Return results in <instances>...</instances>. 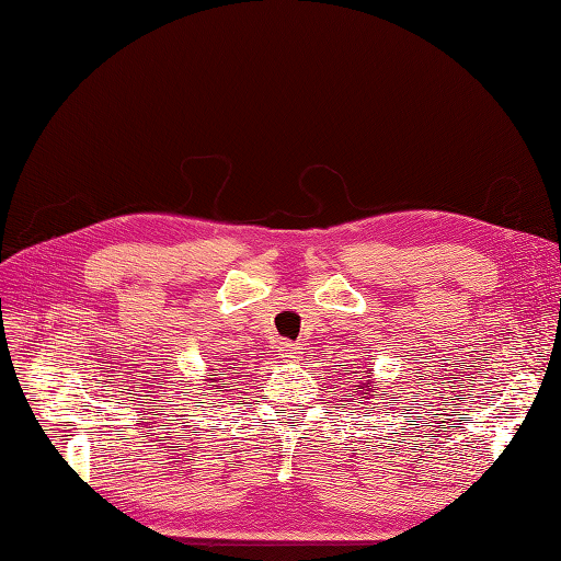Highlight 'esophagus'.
<instances>
[{
	"label": "esophagus",
	"instance_id": "34e87169",
	"mask_svg": "<svg viewBox=\"0 0 561 561\" xmlns=\"http://www.w3.org/2000/svg\"><path fill=\"white\" fill-rule=\"evenodd\" d=\"M278 352H280V357H283L285 362H299V354H302L295 343H290V340H283Z\"/></svg>",
	"mask_w": 561,
	"mask_h": 561
}]
</instances>
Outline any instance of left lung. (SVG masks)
Here are the masks:
<instances>
[{
  "label": "left lung",
  "instance_id": "1",
  "mask_svg": "<svg viewBox=\"0 0 561 561\" xmlns=\"http://www.w3.org/2000/svg\"><path fill=\"white\" fill-rule=\"evenodd\" d=\"M362 376H364V380H359L357 386H352L354 388V392L359 394V400H362V404H364V400H374V376H366V371H362ZM347 398H352V392L347 394ZM366 409V407H364Z\"/></svg>",
  "mask_w": 561,
  "mask_h": 561
}]
</instances>
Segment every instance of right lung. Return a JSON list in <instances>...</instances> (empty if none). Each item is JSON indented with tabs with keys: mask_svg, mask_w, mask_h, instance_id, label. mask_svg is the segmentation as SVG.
Wrapping results in <instances>:
<instances>
[{
	"mask_svg": "<svg viewBox=\"0 0 561 561\" xmlns=\"http://www.w3.org/2000/svg\"><path fill=\"white\" fill-rule=\"evenodd\" d=\"M228 376L230 374H221V371H218V368H209V374L204 376V380H207V383H211L214 392H224V388L230 386L228 383Z\"/></svg>",
	"mask_w": 561,
	"mask_h": 561,
	"instance_id": "1",
	"label": "right lung"
}]
</instances>
